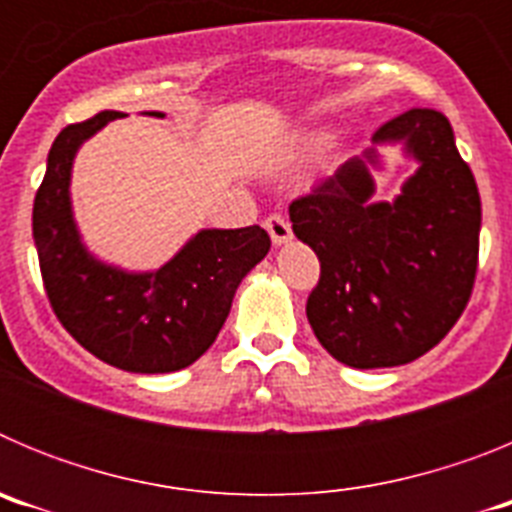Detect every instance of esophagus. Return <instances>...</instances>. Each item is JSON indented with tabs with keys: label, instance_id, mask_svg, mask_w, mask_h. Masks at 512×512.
Segmentation results:
<instances>
[{
	"label": "esophagus",
	"instance_id": "obj_1",
	"mask_svg": "<svg viewBox=\"0 0 512 512\" xmlns=\"http://www.w3.org/2000/svg\"><path fill=\"white\" fill-rule=\"evenodd\" d=\"M264 228L269 230L274 246H284V243H287V241H292V228H289L287 217L269 215L264 220Z\"/></svg>",
	"mask_w": 512,
	"mask_h": 512
}]
</instances>
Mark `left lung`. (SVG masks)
Segmentation results:
<instances>
[{
  "label": "left lung",
  "mask_w": 512,
  "mask_h": 512,
  "mask_svg": "<svg viewBox=\"0 0 512 512\" xmlns=\"http://www.w3.org/2000/svg\"><path fill=\"white\" fill-rule=\"evenodd\" d=\"M374 143H402L418 161L395 200H374L382 164L369 148L289 205L292 230L320 259L307 320L354 369L410 364L454 328L472 297L482 225L477 182L441 112H402Z\"/></svg>",
  "instance_id": "1"
}]
</instances>
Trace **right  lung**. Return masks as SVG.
<instances>
[{
  "label": "right lung",
  "instance_id": "right-lung-1",
  "mask_svg": "<svg viewBox=\"0 0 512 512\" xmlns=\"http://www.w3.org/2000/svg\"><path fill=\"white\" fill-rule=\"evenodd\" d=\"M117 117L125 115L104 110L53 140L33 205L45 295L63 328L104 364L135 374L179 372L215 343L235 289L269 253L271 238L259 225L200 230L156 271L94 259L71 210V166L81 143Z\"/></svg>",
  "mask_w": 512,
  "mask_h": 512
}]
</instances>
